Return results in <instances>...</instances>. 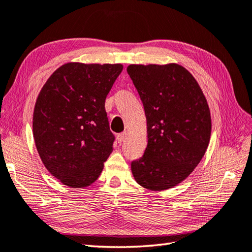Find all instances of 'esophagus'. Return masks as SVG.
I'll return each mask as SVG.
<instances>
[{
	"label": "esophagus",
	"mask_w": 252,
	"mask_h": 252,
	"mask_svg": "<svg viewBox=\"0 0 252 252\" xmlns=\"http://www.w3.org/2000/svg\"><path fill=\"white\" fill-rule=\"evenodd\" d=\"M126 132H122V133H120V134H118V136H117L118 142L121 143L123 140L126 139Z\"/></svg>",
	"instance_id": "obj_1"
}]
</instances>
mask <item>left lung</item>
<instances>
[{
	"label": "left lung",
	"instance_id": "1",
	"mask_svg": "<svg viewBox=\"0 0 252 252\" xmlns=\"http://www.w3.org/2000/svg\"><path fill=\"white\" fill-rule=\"evenodd\" d=\"M126 71L147 123V146L144 155L131 162L133 177L146 189L172 188L193 171L208 149V101L195 78L179 64H131Z\"/></svg>",
	"mask_w": 252,
	"mask_h": 252
}]
</instances>
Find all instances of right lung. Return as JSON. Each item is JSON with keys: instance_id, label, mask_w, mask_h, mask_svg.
Masks as SVG:
<instances>
[{"instance_id": "add662e5", "label": "right lung", "mask_w": 252, "mask_h": 252, "mask_svg": "<svg viewBox=\"0 0 252 252\" xmlns=\"http://www.w3.org/2000/svg\"><path fill=\"white\" fill-rule=\"evenodd\" d=\"M122 68V64H63L39 93L34 144L44 167L70 188L95 182L111 154L115 135L105 100Z\"/></svg>"}]
</instances>
